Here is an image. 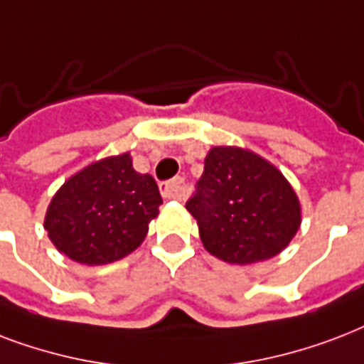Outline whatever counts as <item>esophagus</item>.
<instances>
[{
    "mask_svg": "<svg viewBox=\"0 0 364 364\" xmlns=\"http://www.w3.org/2000/svg\"><path fill=\"white\" fill-rule=\"evenodd\" d=\"M159 190H161V196L165 199H184V180L182 178H174L171 182H165V184L159 186Z\"/></svg>",
    "mask_w": 364,
    "mask_h": 364,
    "instance_id": "1",
    "label": "esophagus"
}]
</instances>
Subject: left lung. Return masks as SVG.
I'll use <instances>...</instances> for the list:
<instances>
[{"label": "left lung", "instance_id": "left-lung-1", "mask_svg": "<svg viewBox=\"0 0 364 364\" xmlns=\"http://www.w3.org/2000/svg\"><path fill=\"white\" fill-rule=\"evenodd\" d=\"M186 208L207 252L237 266L277 256L302 224V205L284 174L239 146L208 150L197 193Z\"/></svg>", "mask_w": 364, "mask_h": 364}]
</instances>
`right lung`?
I'll return each instance as SVG.
<instances>
[{
	"label": "right lung",
	"mask_w": 364,
	"mask_h": 364,
	"mask_svg": "<svg viewBox=\"0 0 364 364\" xmlns=\"http://www.w3.org/2000/svg\"><path fill=\"white\" fill-rule=\"evenodd\" d=\"M161 203L156 180L136 173L127 151L72 174L50 199L43 228L70 260L104 266L142 245Z\"/></svg>",
	"instance_id": "right-lung-1"
}]
</instances>
